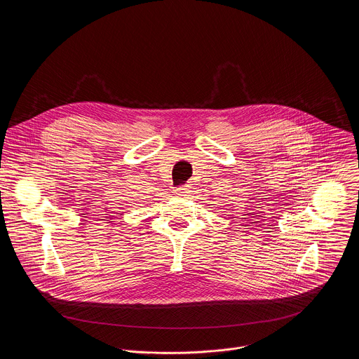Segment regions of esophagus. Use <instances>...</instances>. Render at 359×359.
<instances>
[{"mask_svg": "<svg viewBox=\"0 0 359 359\" xmlns=\"http://www.w3.org/2000/svg\"><path fill=\"white\" fill-rule=\"evenodd\" d=\"M189 194H191V187L189 185H185V187H181V188L175 189V195L181 196V198H187V196H189Z\"/></svg>", "mask_w": 359, "mask_h": 359, "instance_id": "esophagus-1", "label": "esophagus"}]
</instances>
